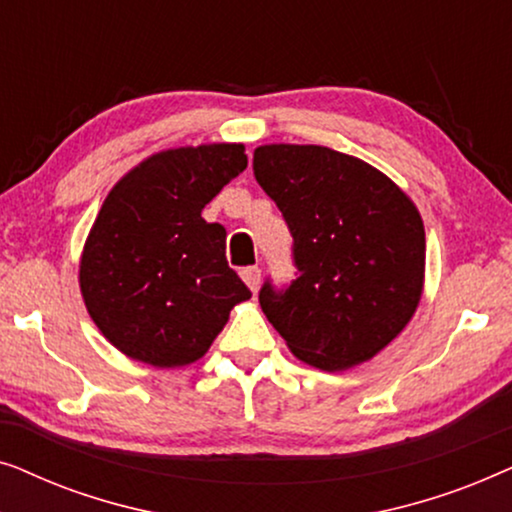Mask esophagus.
I'll use <instances>...</instances> for the list:
<instances>
[{"mask_svg": "<svg viewBox=\"0 0 512 512\" xmlns=\"http://www.w3.org/2000/svg\"><path fill=\"white\" fill-rule=\"evenodd\" d=\"M240 275L251 291H258V284H261V268H258V265H249V268H244Z\"/></svg>", "mask_w": 512, "mask_h": 512, "instance_id": "esophagus-1", "label": "esophagus"}]
</instances>
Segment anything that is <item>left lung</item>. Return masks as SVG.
Listing matches in <instances>:
<instances>
[{"mask_svg": "<svg viewBox=\"0 0 512 512\" xmlns=\"http://www.w3.org/2000/svg\"><path fill=\"white\" fill-rule=\"evenodd\" d=\"M254 177L293 237L296 277L258 291L265 317L300 361L345 370L389 345L417 310L424 223L373 165L326 146L270 144Z\"/></svg>", "mask_w": 512, "mask_h": 512, "instance_id": "obj_1", "label": "left lung"}]
</instances>
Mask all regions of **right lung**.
Returning <instances> with one entry per match:
<instances>
[{
  "mask_svg": "<svg viewBox=\"0 0 512 512\" xmlns=\"http://www.w3.org/2000/svg\"><path fill=\"white\" fill-rule=\"evenodd\" d=\"M244 167L242 144L174 149L111 188L81 258V293L111 345L158 368L207 352L251 298L226 261V228L202 209Z\"/></svg>",
  "mask_w": 512,
  "mask_h": 512,
  "instance_id": "obj_1",
  "label": "right lung"
}]
</instances>
